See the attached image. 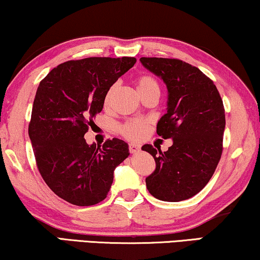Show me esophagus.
I'll return each instance as SVG.
<instances>
[{
  "instance_id": "34e87169",
  "label": "esophagus",
  "mask_w": 260,
  "mask_h": 260,
  "mask_svg": "<svg viewBox=\"0 0 260 260\" xmlns=\"http://www.w3.org/2000/svg\"><path fill=\"white\" fill-rule=\"evenodd\" d=\"M141 150V145L137 143H129V151L131 154H136Z\"/></svg>"
}]
</instances>
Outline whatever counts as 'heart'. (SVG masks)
Here are the masks:
<instances>
[{
	"label": "heart",
	"mask_w": 260,
	"mask_h": 260,
	"mask_svg": "<svg viewBox=\"0 0 260 260\" xmlns=\"http://www.w3.org/2000/svg\"><path fill=\"white\" fill-rule=\"evenodd\" d=\"M136 87H137V92L138 94L143 93V92L147 91H158L159 92V85L157 83V80L155 79L154 77L148 76V74H144V76H141L137 78L136 80ZM115 87L109 88V91L106 92L105 97H104V105L108 106L110 103V98H111V94ZM148 127V122L143 119H130L126 120L125 123H123L122 125L119 126V133L123 135L124 137L129 138V140H138L143 136L145 130Z\"/></svg>",
	"instance_id": "heart-1"
}]
</instances>
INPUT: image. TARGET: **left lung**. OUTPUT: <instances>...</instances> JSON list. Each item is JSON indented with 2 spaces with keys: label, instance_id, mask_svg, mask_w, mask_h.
I'll return each mask as SVG.
<instances>
[{
  "label": "left lung",
  "instance_id": "left-lung-1",
  "mask_svg": "<svg viewBox=\"0 0 260 260\" xmlns=\"http://www.w3.org/2000/svg\"><path fill=\"white\" fill-rule=\"evenodd\" d=\"M145 69L161 78L168 90L167 113L157 135L172 138L167 151L145 144L156 169L145 179L152 197L177 202L198 194L214 174L222 154L225 109L214 83L179 59L141 58Z\"/></svg>",
  "mask_w": 260,
  "mask_h": 260
}]
</instances>
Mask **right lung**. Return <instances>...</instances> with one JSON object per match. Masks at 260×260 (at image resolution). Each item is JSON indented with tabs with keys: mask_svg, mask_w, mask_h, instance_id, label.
<instances>
[{
	"mask_svg": "<svg viewBox=\"0 0 260 260\" xmlns=\"http://www.w3.org/2000/svg\"><path fill=\"white\" fill-rule=\"evenodd\" d=\"M135 62L130 56L71 60L40 81L28 134L42 179L70 204L104 200L116 167L130 155L122 140L88 145L84 135L103 110L106 92Z\"/></svg>",
	"mask_w": 260,
	"mask_h": 260,
	"instance_id": "right-lung-1",
	"label": "right lung"
}]
</instances>
